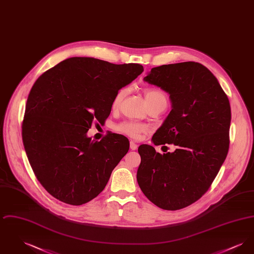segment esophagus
Segmentation results:
<instances>
[{
  "label": "esophagus",
  "mask_w": 254,
  "mask_h": 254,
  "mask_svg": "<svg viewBox=\"0 0 254 254\" xmlns=\"http://www.w3.org/2000/svg\"><path fill=\"white\" fill-rule=\"evenodd\" d=\"M130 149L131 150H136L137 149V147H138V145H137V144H135L134 142H130Z\"/></svg>",
  "instance_id": "esophagus-1"
}]
</instances>
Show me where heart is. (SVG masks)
Masks as SVG:
<instances>
[{"mask_svg": "<svg viewBox=\"0 0 254 254\" xmlns=\"http://www.w3.org/2000/svg\"><path fill=\"white\" fill-rule=\"evenodd\" d=\"M127 93V88L123 87L117 91L115 96L112 100V109H116L121 104L123 99L126 97ZM145 102L147 106L155 105L159 103H167V96L165 92L159 88H147L145 91ZM117 129L120 132L124 133L132 138H139L140 135L146 131V127L137 123V122L126 121L123 122L120 125L117 126Z\"/></svg>", "mask_w": 254, "mask_h": 254, "instance_id": "b5f03b06", "label": "heart"}]
</instances>
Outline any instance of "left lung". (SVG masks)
I'll return each instance as SVG.
<instances>
[{
	"label": "left lung",
	"mask_w": 254,
	"mask_h": 254,
	"mask_svg": "<svg viewBox=\"0 0 254 254\" xmlns=\"http://www.w3.org/2000/svg\"><path fill=\"white\" fill-rule=\"evenodd\" d=\"M144 81L168 92L171 102V111L152 142L177 148L162 155L152 145H140L137 181L154 205L181 209L206 192L227 157L230 101L216 77L195 62L153 67Z\"/></svg>",
	"instance_id": "1"
}]
</instances>
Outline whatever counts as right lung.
<instances>
[{
    "label": "right lung",
    "instance_id": "obj_1",
    "mask_svg": "<svg viewBox=\"0 0 254 254\" xmlns=\"http://www.w3.org/2000/svg\"><path fill=\"white\" fill-rule=\"evenodd\" d=\"M143 71L139 64L72 57L37 79L26 102L23 142L38 181L53 197L80 205L103 191L129 142L116 133L98 142L86 132L92 122L105 123L117 91Z\"/></svg>",
    "mask_w": 254,
    "mask_h": 254
}]
</instances>
